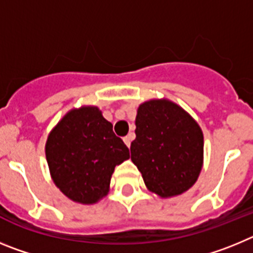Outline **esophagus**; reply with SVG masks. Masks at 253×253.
I'll return each mask as SVG.
<instances>
[{
    "label": "esophagus",
    "instance_id": "34e87169",
    "mask_svg": "<svg viewBox=\"0 0 253 253\" xmlns=\"http://www.w3.org/2000/svg\"><path fill=\"white\" fill-rule=\"evenodd\" d=\"M133 138H134V134H128V135H126V137H124V143L125 144H126V146L128 147H130V143H131V140H133Z\"/></svg>",
    "mask_w": 253,
    "mask_h": 253
}]
</instances>
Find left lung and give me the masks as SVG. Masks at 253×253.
<instances>
[{"instance_id": "8db88e82", "label": "left lung", "mask_w": 253, "mask_h": 253, "mask_svg": "<svg viewBox=\"0 0 253 253\" xmlns=\"http://www.w3.org/2000/svg\"><path fill=\"white\" fill-rule=\"evenodd\" d=\"M131 161L147 189L160 198L181 195L198 180L204 163V135L196 120L167 99L139 105Z\"/></svg>"}]
</instances>
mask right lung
<instances>
[{
	"instance_id": "right-lung-1",
	"label": "right lung",
	"mask_w": 253,
	"mask_h": 253,
	"mask_svg": "<svg viewBox=\"0 0 253 253\" xmlns=\"http://www.w3.org/2000/svg\"><path fill=\"white\" fill-rule=\"evenodd\" d=\"M45 157L55 186L72 202L90 205L107 195L114 169L128 160L129 149L99 107L81 106L51 129Z\"/></svg>"
}]
</instances>
